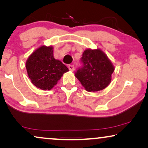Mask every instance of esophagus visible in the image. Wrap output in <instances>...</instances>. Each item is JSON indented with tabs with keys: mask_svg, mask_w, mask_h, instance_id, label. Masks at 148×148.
I'll return each mask as SVG.
<instances>
[{
	"mask_svg": "<svg viewBox=\"0 0 148 148\" xmlns=\"http://www.w3.org/2000/svg\"><path fill=\"white\" fill-rule=\"evenodd\" d=\"M69 70L71 71H74V66L73 65H69Z\"/></svg>",
	"mask_w": 148,
	"mask_h": 148,
	"instance_id": "34e87169",
	"label": "esophagus"
}]
</instances>
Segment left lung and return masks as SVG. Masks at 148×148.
I'll return each instance as SVG.
<instances>
[{"label": "left lung", "mask_w": 148, "mask_h": 148, "mask_svg": "<svg viewBox=\"0 0 148 148\" xmlns=\"http://www.w3.org/2000/svg\"><path fill=\"white\" fill-rule=\"evenodd\" d=\"M84 66L75 73L86 91L98 92L110 84L114 66L100 48H87L82 58Z\"/></svg>", "instance_id": "8db88e82"}]
</instances>
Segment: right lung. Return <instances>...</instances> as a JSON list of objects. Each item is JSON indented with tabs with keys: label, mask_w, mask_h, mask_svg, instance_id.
Returning a JSON list of instances; mask_svg holds the SVG:
<instances>
[{
	"label": "right lung",
	"mask_w": 148,
	"mask_h": 148,
	"mask_svg": "<svg viewBox=\"0 0 148 148\" xmlns=\"http://www.w3.org/2000/svg\"><path fill=\"white\" fill-rule=\"evenodd\" d=\"M53 46H41L36 49L26 60L27 75L38 88L50 90L57 84L69 69L53 56Z\"/></svg>",
	"instance_id": "1"
}]
</instances>
